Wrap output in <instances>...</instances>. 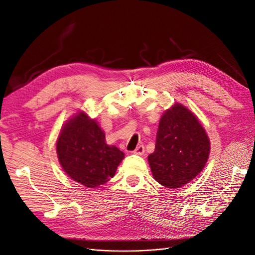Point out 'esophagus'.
Listing matches in <instances>:
<instances>
[{
    "mask_svg": "<svg viewBox=\"0 0 255 255\" xmlns=\"http://www.w3.org/2000/svg\"><path fill=\"white\" fill-rule=\"evenodd\" d=\"M133 152H134V154H136V155H143L144 152H145V147H144V145L137 146Z\"/></svg>",
    "mask_w": 255,
    "mask_h": 255,
    "instance_id": "34e87169",
    "label": "esophagus"
}]
</instances>
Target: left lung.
I'll return each instance as SVG.
<instances>
[{
    "instance_id": "left-lung-1",
    "label": "left lung",
    "mask_w": 255,
    "mask_h": 255,
    "mask_svg": "<svg viewBox=\"0 0 255 255\" xmlns=\"http://www.w3.org/2000/svg\"><path fill=\"white\" fill-rule=\"evenodd\" d=\"M209 150L208 136L194 113L174 104L162 115L155 150L148 155L152 177L166 188H181L203 170Z\"/></svg>"
}]
</instances>
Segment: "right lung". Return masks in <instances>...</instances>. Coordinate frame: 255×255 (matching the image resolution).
Instances as JSON below:
<instances>
[{
	"label": "right lung",
	"instance_id": "obj_1",
	"mask_svg": "<svg viewBox=\"0 0 255 255\" xmlns=\"http://www.w3.org/2000/svg\"><path fill=\"white\" fill-rule=\"evenodd\" d=\"M60 165L71 179L87 188H97L113 178L124 158L116 146L84 111L67 121L56 140Z\"/></svg>",
	"mask_w": 255,
	"mask_h": 255
}]
</instances>
